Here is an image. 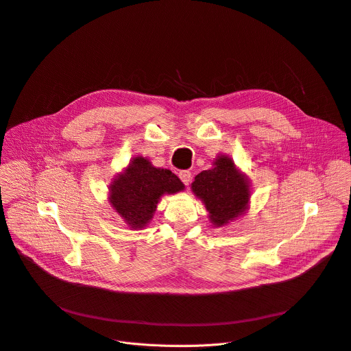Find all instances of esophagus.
<instances>
[{
    "instance_id": "34e87169",
    "label": "esophagus",
    "mask_w": 351,
    "mask_h": 351,
    "mask_svg": "<svg viewBox=\"0 0 351 351\" xmlns=\"http://www.w3.org/2000/svg\"><path fill=\"white\" fill-rule=\"evenodd\" d=\"M178 176H180L181 181L184 182V186H189V184H190V181H191V173H190V171L182 170V171L178 173Z\"/></svg>"
}]
</instances>
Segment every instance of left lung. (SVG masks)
Segmentation results:
<instances>
[{
	"label": "left lung",
	"instance_id": "8db88e82",
	"mask_svg": "<svg viewBox=\"0 0 351 351\" xmlns=\"http://www.w3.org/2000/svg\"><path fill=\"white\" fill-rule=\"evenodd\" d=\"M213 165L195 176L191 190L204 203L211 223L221 227L248 208L250 182L228 156H219Z\"/></svg>",
	"mask_w": 351,
	"mask_h": 351
}]
</instances>
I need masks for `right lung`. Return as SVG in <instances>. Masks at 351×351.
Wrapping results in <instances>:
<instances>
[{
	"label": "right lung",
	"mask_w": 351,
	"mask_h": 351,
	"mask_svg": "<svg viewBox=\"0 0 351 351\" xmlns=\"http://www.w3.org/2000/svg\"><path fill=\"white\" fill-rule=\"evenodd\" d=\"M184 190L170 170L157 169L145 157H134L110 184V204L130 230H141L153 219L161 195Z\"/></svg>",
	"instance_id": "obj_1"
}]
</instances>
